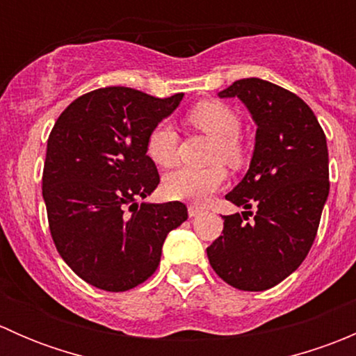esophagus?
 Wrapping results in <instances>:
<instances>
[{"label": "esophagus", "mask_w": 356, "mask_h": 356, "mask_svg": "<svg viewBox=\"0 0 356 356\" xmlns=\"http://www.w3.org/2000/svg\"><path fill=\"white\" fill-rule=\"evenodd\" d=\"M201 211V207H198V204H189L188 207V213H189V217H196V215H198Z\"/></svg>", "instance_id": "esophagus-1"}]
</instances>
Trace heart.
<instances>
[{
	"label": "heart",
	"instance_id": "obj_1",
	"mask_svg": "<svg viewBox=\"0 0 356 356\" xmlns=\"http://www.w3.org/2000/svg\"><path fill=\"white\" fill-rule=\"evenodd\" d=\"M189 124L213 136L210 161H224L229 167H239L243 146L239 143L241 118L225 103L207 99L193 106L188 113ZM146 153L158 167H172L179 158V134L168 122H160L146 139ZM225 182V170L220 163L207 168L182 167L163 179V193L172 200L204 201Z\"/></svg>",
	"mask_w": 356,
	"mask_h": 356
}]
</instances>
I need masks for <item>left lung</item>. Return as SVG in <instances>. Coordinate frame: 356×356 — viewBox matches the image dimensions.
<instances>
[{
    "instance_id": "1",
    "label": "left lung",
    "mask_w": 356,
    "mask_h": 356,
    "mask_svg": "<svg viewBox=\"0 0 356 356\" xmlns=\"http://www.w3.org/2000/svg\"><path fill=\"white\" fill-rule=\"evenodd\" d=\"M239 98L257 124L243 181L225 200L250 210L224 215V231L207 248L218 277L243 291L274 288L307 258L329 196L325 134L310 106L264 79H241L218 92Z\"/></svg>"
}]
</instances>
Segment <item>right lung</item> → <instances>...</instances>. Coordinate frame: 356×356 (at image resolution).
<instances>
[{
	"label": "right lung",
	"instance_id": "right-lung-1",
	"mask_svg": "<svg viewBox=\"0 0 356 356\" xmlns=\"http://www.w3.org/2000/svg\"><path fill=\"white\" fill-rule=\"evenodd\" d=\"M182 96L96 89L74 99L49 134L42 172L49 231L60 257L95 288L120 293L152 277L167 234L188 218L181 201L139 204L160 182L146 139Z\"/></svg>",
	"mask_w": 356,
	"mask_h": 356
}]
</instances>
